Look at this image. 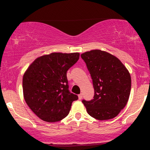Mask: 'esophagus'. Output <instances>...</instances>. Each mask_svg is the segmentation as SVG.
<instances>
[{
    "label": "esophagus",
    "instance_id": "34e87169",
    "mask_svg": "<svg viewBox=\"0 0 150 150\" xmlns=\"http://www.w3.org/2000/svg\"><path fill=\"white\" fill-rule=\"evenodd\" d=\"M78 98H79V99H80V100H81V99H82V93L79 94V95H78Z\"/></svg>",
    "mask_w": 150,
    "mask_h": 150
}]
</instances>
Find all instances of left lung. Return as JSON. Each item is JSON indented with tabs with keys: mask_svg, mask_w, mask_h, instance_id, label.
<instances>
[{
	"mask_svg": "<svg viewBox=\"0 0 150 150\" xmlns=\"http://www.w3.org/2000/svg\"><path fill=\"white\" fill-rule=\"evenodd\" d=\"M92 79L94 99L82 100L87 113L95 119H112L128 103L131 89V77L122 62L111 53L96 49L83 53Z\"/></svg>",
	"mask_w": 150,
	"mask_h": 150,
	"instance_id": "obj_1",
	"label": "left lung"
}]
</instances>
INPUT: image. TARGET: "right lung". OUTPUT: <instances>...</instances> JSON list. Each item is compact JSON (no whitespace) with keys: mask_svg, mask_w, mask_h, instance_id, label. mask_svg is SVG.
<instances>
[{"mask_svg":"<svg viewBox=\"0 0 150 150\" xmlns=\"http://www.w3.org/2000/svg\"><path fill=\"white\" fill-rule=\"evenodd\" d=\"M79 53H51L36 58L22 79L24 99L39 118L55 123L70 112L76 94L68 90L67 71L78 61Z\"/></svg>","mask_w":150,"mask_h":150,"instance_id":"obj_1","label":"right lung"}]
</instances>
